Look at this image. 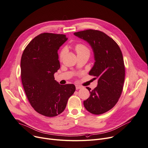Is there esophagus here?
Returning <instances> with one entry per match:
<instances>
[{
    "mask_svg": "<svg viewBox=\"0 0 148 148\" xmlns=\"http://www.w3.org/2000/svg\"><path fill=\"white\" fill-rule=\"evenodd\" d=\"M82 88V86H81L80 85H76V89H81Z\"/></svg>",
    "mask_w": 148,
    "mask_h": 148,
    "instance_id": "obj_1",
    "label": "esophagus"
}]
</instances>
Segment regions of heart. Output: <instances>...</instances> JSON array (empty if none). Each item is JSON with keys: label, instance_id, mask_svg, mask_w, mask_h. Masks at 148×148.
Masks as SVG:
<instances>
[{"label": "heart", "instance_id": "heart-1", "mask_svg": "<svg viewBox=\"0 0 148 148\" xmlns=\"http://www.w3.org/2000/svg\"><path fill=\"white\" fill-rule=\"evenodd\" d=\"M75 50H76L77 55L84 53H89V51L88 48L86 46H85L84 45H82V44H77V45H76ZM65 52H66L65 49H63V50L61 51L60 54V56L61 58L63 56Z\"/></svg>", "mask_w": 148, "mask_h": 148}]
</instances>
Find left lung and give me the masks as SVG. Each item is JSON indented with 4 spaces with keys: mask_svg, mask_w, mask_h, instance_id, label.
<instances>
[{
    "mask_svg": "<svg viewBox=\"0 0 148 148\" xmlns=\"http://www.w3.org/2000/svg\"><path fill=\"white\" fill-rule=\"evenodd\" d=\"M74 35L88 42L94 55L95 63L89 72L97 79V85L84 101L86 109L100 114L111 109L118 102L125 80L123 55L118 44L105 33L96 30H86L74 33Z\"/></svg>",
    "mask_w": 148,
    "mask_h": 148,
    "instance_id": "8db88e82",
    "label": "left lung"
}]
</instances>
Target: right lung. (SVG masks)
Returning <instances> with one entry per match:
<instances>
[{
    "mask_svg": "<svg viewBox=\"0 0 148 148\" xmlns=\"http://www.w3.org/2000/svg\"><path fill=\"white\" fill-rule=\"evenodd\" d=\"M68 39L65 35L43 33L30 41L21 58L26 96L34 109L46 116L61 113L76 90L73 84L60 85L54 77L60 66L58 51Z\"/></svg>",
    "mask_w": 148,
    "mask_h": 148,
    "instance_id": "add662e5",
    "label": "right lung"
}]
</instances>
